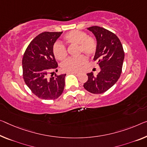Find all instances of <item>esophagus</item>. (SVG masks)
I'll use <instances>...</instances> for the list:
<instances>
[{"label": "esophagus", "mask_w": 147, "mask_h": 147, "mask_svg": "<svg viewBox=\"0 0 147 147\" xmlns=\"http://www.w3.org/2000/svg\"><path fill=\"white\" fill-rule=\"evenodd\" d=\"M68 74H74V75L76 76H78V73H77V72H68Z\"/></svg>", "instance_id": "34e87169"}]
</instances>
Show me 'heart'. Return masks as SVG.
<instances>
[{"mask_svg":"<svg viewBox=\"0 0 147 147\" xmlns=\"http://www.w3.org/2000/svg\"><path fill=\"white\" fill-rule=\"evenodd\" d=\"M65 41L69 44L78 45V53H83L87 56L95 53L97 48L96 40L87 36L86 33L80 30H72L64 35ZM53 54L57 59L62 60L66 58L67 51L64 45L56 42L53 48ZM87 63V58L83 55L71 57L63 62L62 69L67 72L78 71Z\"/></svg>","mask_w":147,"mask_h":147,"instance_id":"b5f03b06","label":"heart"}]
</instances>
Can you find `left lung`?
I'll return each instance as SVG.
<instances>
[{"instance_id":"left-lung-1","label":"left lung","mask_w":147,"mask_h":147,"mask_svg":"<svg viewBox=\"0 0 147 147\" xmlns=\"http://www.w3.org/2000/svg\"><path fill=\"white\" fill-rule=\"evenodd\" d=\"M87 29L96 38L97 48L93 60L98 62L100 71L96 76L92 72L87 74L88 80L83 87L91 93H103L120 77L124 60L123 47L118 37L107 29L98 26H92Z\"/></svg>"}]
</instances>
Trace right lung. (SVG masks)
<instances>
[{
    "mask_svg": "<svg viewBox=\"0 0 147 147\" xmlns=\"http://www.w3.org/2000/svg\"><path fill=\"white\" fill-rule=\"evenodd\" d=\"M62 32H43L28 45L22 59L23 77L26 84L36 96L44 100L58 98L64 91L66 74L49 78V72L58 64L53 48Z\"/></svg>",
    "mask_w": 147,
    "mask_h": 147,
    "instance_id": "right-lung-1",
    "label": "right lung"
}]
</instances>
